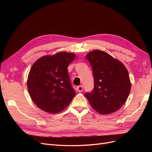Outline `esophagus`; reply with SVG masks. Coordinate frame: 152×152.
Listing matches in <instances>:
<instances>
[{
	"mask_svg": "<svg viewBox=\"0 0 152 152\" xmlns=\"http://www.w3.org/2000/svg\"><path fill=\"white\" fill-rule=\"evenodd\" d=\"M77 90L78 91V92H79V93H80V92H82V91H83V86H78L77 87Z\"/></svg>",
	"mask_w": 152,
	"mask_h": 152,
	"instance_id": "34e87169",
	"label": "esophagus"
}]
</instances>
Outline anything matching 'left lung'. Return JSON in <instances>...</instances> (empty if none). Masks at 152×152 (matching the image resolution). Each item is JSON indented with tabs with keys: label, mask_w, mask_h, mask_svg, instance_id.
Listing matches in <instances>:
<instances>
[{
	"label": "left lung",
	"mask_w": 152,
	"mask_h": 152,
	"mask_svg": "<svg viewBox=\"0 0 152 152\" xmlns=\"http://www.w3.org/2000/svg\"><path fill=\"white\" fill-rule=\"evenodd\" d=\"M94 77V89L85 96L98 113L107 115L116 112L126 103L131 84L126 66L108 53L94 50L86 56Z\"/></svg>",
	"instance_id": "8db88e82"
}]
</instances>
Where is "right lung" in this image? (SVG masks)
<instances>
[{
	"instance_id": "add662e5",
	"label": "right lung",
	"mask_w": 152,
	"mask_h": 152,
	"mask_svg": "<svg viewBox=\"0 0 152 152\" xmlns=\"http://www.w3.org/2000/svg\"><path fill=\"white\" fill-rule=\"evenodd\" d=\"M75 58V54L60 52L40 58L32 65L27 86L31 99L40 109L57 113L72 102L76 93L67 68Z\"/></svg>"
}]
</instances>
